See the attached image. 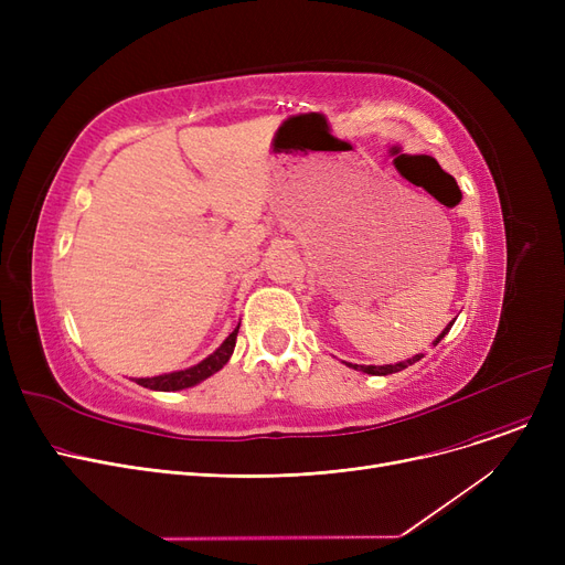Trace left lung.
<instances>
[{"mask_svg": "<svg viewBox=\"0 0 565 565\" xmlns=\"http://www.w3.org/2000/svg\"><path fill=\"white\" fill-rule=\"evenodd\" d=\"M456 320H451L447 328L441 330V334L433 341V345H437L444 337L449 334V330H451V324H454ZM424 358V352H419V354H414L412 360H405V362H398V364H384V366H360V364H348L350 369H354V371H362V373H369V375H390V373H398V371H403V369H407V366H412L414 362H419Z\"/></svg>", "mask_w": 565, "mask_h": 565, "instance_id": "1", "label": "left lung"}]
</instances>
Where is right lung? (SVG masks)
<instances>
[{
	"label": "right lung",
	"mask_w": 565,
	"mask_h": 565,
	"mask_svg": "<svg viewBox=\"0 0 565 565\" xmlns=\"http://www.w3.org/2000/svg\"><path fill=\"white\" fill-rule=\"evenodd\" d=\"M237 330H241V324L224 339V343L213 352L207 354V358L190 369L183 371H173V373H164V375H156V377H135L137 384L146 390H153V392H181L188 387H194L201 380L211 377L213 373H217L233 354L235 348V339H237Z\"/></svg>",
	"instance_id": "obj_1"
}]
</instances>
